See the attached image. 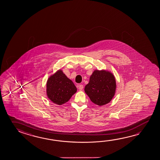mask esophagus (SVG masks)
<instances>
[{
    "label": "esophagus",
    "mask_w": 160,
    "mask_h": 160,
    "mask_svg": "<svg viewBox=\"0 0 160 160\" xmlns=\"http://www.w3.org/2000/svg\"><path fill=\"white\" fill-rule=\"evenodd\" d=\"M83 88H84V86L82 85H81V84H80V85H78V89L80 90H82L83 89Z\"/></svg>",
    "instance_id": "obj_1"
}]
</instances>
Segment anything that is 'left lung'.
Wrapping results in <instances>:
<instances>
[{"instance_id":"obj_1","label":"left lung","mask_w":160,"mask_h":160,"mask_svg":"<svg viewBox=\"0 0 160 160\" xmlns=\"http://www.w3.org/2000/svg\"><path fill=\"white\" fill-rule=\"evenodd\" d=\"M115 89L116 81L113 73L105 70H95L84 90L92 102L102 106L110 102Z\"/></svg>"}]
</instances>
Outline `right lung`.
<instances>
[{"instance_id":"add662e5","label":"right lung","mask_w":160,"mask_h":160,"mask_svg":"<svg viewBox=\"0 0 160 160\" xmlns=\"http://www.w3.org/2000/svg\"><path fill=\"white\" fill-rule=\"evenodd\" d=\"M46 88L48 98L53 102L60 105L68 102L77 92L73 82L61 70L48 79Z\"/></svg>"}]
</instances>
